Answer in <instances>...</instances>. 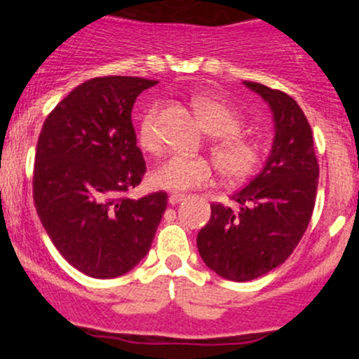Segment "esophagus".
I'll return each instance as SVG.
<instances>
[{"label": "esophagus", "instance_id": "obj_1", "mask_svg": "<svg viewBox=\"0 0 359 359\" xmlns=\"http://www.w3.org/2000/svg\"><path fill=\"white\" fill-rule=\"evenodd\" d=\"M184 199H185V196H184V194H179V192H172L170 196H168V204H170V205H175V204L182 203Z\"/></svg>", "mask_w": 359, "mask_h": 359}]
</instances>
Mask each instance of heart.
Wrapping results in <instances>:
<instances>
[{
	"label": "heart",
	"mask_w": 359,
	"mask_h": 359,
	"mask_svg": "<svg viewBox=\"0 0 359 359\" xmlns=\"http://www.w3.org/2000/svg\"><path fill=\"white\" fill-rule=\"evenodd\" d=\"M204 130L214 142L211 151L221 175L229 182L250 179L265 160V148L258 140L241 135L243 119L231 106L216 97L199 96L194 100ZM160 106H154L142 118L138 128V143L148 154L162 150V135L158 130ZM214 179V165L204 156L170 155L150 172L154 187L170 192H187L209 185Z\"/></svg>",
	"instance_id": "heart-1"
}]
</instances>
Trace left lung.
<instances>
[{"instance_id":"8db88e82","label":"left lung","mask_w":359,"mask_h":359,"mask_svg":"<svg viewBox=\"0 0 359 359\" xmlns=\"http://www.w3.org/2000/svg\"><path fill=\"white\" fill-rule=\"evenodd\" d=\"M273 114L275 137L262 172L231 199L211 204V219L197 234L205 265L222 278L248 282L277 269L306 233L316 204L319 165L306 114L290 96L258 82H243Z\"/></svg>"}]
</instances>
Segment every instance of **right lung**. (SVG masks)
Segmentation results:
<instances>
[{"mask_svg": "<svg viewBox=\"0 0 359 359\" xmlns=\"http://www.w3.org/2000/svg\"><path fill=\"white\" fill-rule=\"evenodd\" d=\"M158 81L108 76L82 82L45 119L35 151L34 201L53 246L93 278L125 275L145 258L167 194L128 199L147 165L131 109Z\"/></svg>", "mask_w": 359, "mask_h": 359, "instance_id": "1", "label": "right lung"}]
</instances>
